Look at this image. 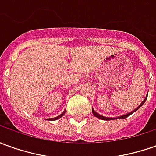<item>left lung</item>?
I'll return each instance as SVG.
<instances>
[{"label": "left lung", "instance_id": "1", "mask_svg": "<svg viewBox=\"0 0 156 156\" xmlns=\"http://www.w3.org/2000/svg\"><path fill=\"white\" fill-rule=\"evenodd\" d=\"M146 101V99H144V101L142 103L141 105H140V106H138V108L137 109H136L134 111H133V112L129 113V114H126V115H121V116L120 117H117V118H109V117H105V116H103V115H100L99 114H98V113L96 112V111H94V109H92V113H93V115H95L96 117H98V118H99V119H101V120H105V121H109V120H115V119H125V118H126V117H128L130 115H132L133 113L135 112V111H137V109H139L140 107H141L142 105L144 104V102Z\"/></svg>", "mask_w": 156, "mask_h": 156}]
</instances>
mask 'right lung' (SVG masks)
<instances>
[{
	"mask_svg": "<svg viewBox=\"0 0 156 156\" xmlns=\"http://www.w3.org/2000/svg\"><path fill=\"white\" fill-rule=\"evenodd\" d=\"M64 113H65V110H64V112L62 113V114H61L60 115H58V116L55 117V118H51V119H49V120H50V121H55V120H58V119H59V118H61V117H62V116H63V115H64Z\"/></svg>",
	"mask_w": 156,
	"mask_h": 156,
	"instance_id": "right-lung-1",
	"label": "right lung"
}]
</instances>
